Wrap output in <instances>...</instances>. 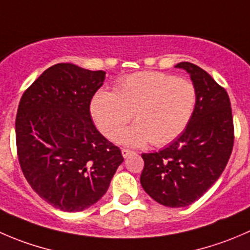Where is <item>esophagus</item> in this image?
<instances>
[{
    "label": "esophagus",
    "instance_id": "esophagus-1",
    "mask_svg": "<svg viewBox=\"0 0 250 250\" xmlns=\"http://www.w3.org/2000/svg\"><path fill=\"white\" fill-rule=\"evenodd\" d=\"M134 154V151H132V150H128V149H122V156L123 157H128L130 156V155Z\"/></svg>",
    "mask_w": 250,
    "mask_h": 250
}]
</instances>
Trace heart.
<instances>
[{
	"instance_id": "heart-1",
	"label": "heart",
	"mask_w": 250,
	"mask_h": 250,
	"mask_svg": "<svg viewBox=\"0 0 250 250\" xmlns=\"http://www.w3.org/2000/svg\"><path fill=\"white\" fill-rule=\"evenodd\" d=\"M197 105L192 82L161 72H143L118 81L115 93L100 90L93 96L90 112L99 129L116 139L134 113L137 121L121 135L130 146L151 142L165 146L189 125Z\"/></svg>"
}]
</instances>
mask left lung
Returning a JSON list of instances; mask_svg holds the SVG:
<instances>
[{"instance_id": "1", "label": "left lung", "mask_w": 250, "mask_h": 250, "mask_svg": "<svg viewBox=\"0 0 250 250\" xmlns=\"http://www.w3.org/2000/svg\"><path fill=\"white\" fill-rule=\"evenodd\" d=\"M187 71L197 90L189 125L167 147L142 154L143 189L159 204L184 208L199 199L224 172L233 147L234 130L227 91L208 72L189 62Z\"/></svg>"}]
</instances>
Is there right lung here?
Returning <instances> with one entry per match:
<instances>
[{
  "mask_svg": "<svg viewBox=\"0 0 250 250\" xmlns=\"http://www.w3.org/2000/svg\"><path fill=\"white\" fill-rule=\"evenodd\" d=\"M105 74L55 64L19 103L16 140L21 171L39 197L56 209L90 208L107 192L123 162L120 147L96 129L90 115L91 99Z\"/></svg>",
  "mask_w": 250,
  "mask_h": 250,
  "instance_id": "1",
  "label": "right lung"
}]
</instances>
